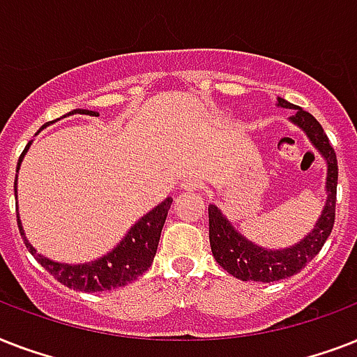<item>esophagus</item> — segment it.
I'll use <instances>...</instances> for the list:
<instances>
[{"label": "esophagus", "mask_w": 357, "mask_h": 357, "mask_svg": "<svg viewBox=\"0 0 357 357\" xmlns=\"http://www.w3.org/2000/svg\"><path fill=\"white\" fill-rule=\"evenodd\" d=\"M179 187L183 190H196L200 189V183H198V179L195 178H183L181 179V183H179Z\"/></svg>", "instance_id": "obj_1"}]
</instances>
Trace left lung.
I'll use <instances>...</instances> for the list:
<instances>
[{"mask_svg": "<svg viewBox=\"0 0 357 357\" xmlns=\"http://www.w3.org/2000/svg\"><path fill=\"white\" fill-rule=\"evenodd\" d=\"M278 107L293 109L294 114L289 116V122L298 126L319 153L326 161V204L322 207L321 217L317 218L315 226L304 238L287 248H263L238 234L217 206H209V243H211L213 257L229 272L234 278L243 282L271 283L293 276L300 272L330 237L335 222V200H337V157L328 140L324 129L313 114L305 113L298 105L289 103L283 98H278Z\"/></svg>", "mask_w": 357, "mask_h": 357, "instance_id": "obj_1", "label": "left lung"}]
</instances>
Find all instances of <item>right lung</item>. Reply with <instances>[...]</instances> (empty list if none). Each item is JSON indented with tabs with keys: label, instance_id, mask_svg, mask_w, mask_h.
<instances>
[{
	"label": "right lung",
	"instance_id": "right-lung-1",
	"mask_svg": "<svg viewBox=\"0 0 357 357\" xmlns=\"http://www.w3.org/2000/svg\"><path fill=\"white\" fill-rule=\"evenodd\" d=\"M70 114H89V116H98L96 111H89V109H74ZM66 116V114H64ZM46 126H42L44 129ZM29 144L25 146L22 155L18 159V167L16 172L20 170V165L24 161L25 153L29 150ZM18 176L14 179V196L18 198ZM172 206V198H167L155 206L150 213H146L144 217H140L137 222L129 228L126 237L114 246L111 252H107L102 257H98L89 263H79V265H72V263H61V261H53L50 257H44L42 254H36L33 244L27 241L18 215V228L20 234L24 237V243L31 254L35 255V259L52 274L57 282H61L66 287L74 289V291H83V293H100V291H111V289H119L135 282L137 278L142 276L153 263L155 257L157 246H159V237H161V229L167 220L168 209Z\"/></svg>",
	"mask_w": 357,
	"mask_h": 357
}]
</instances>
